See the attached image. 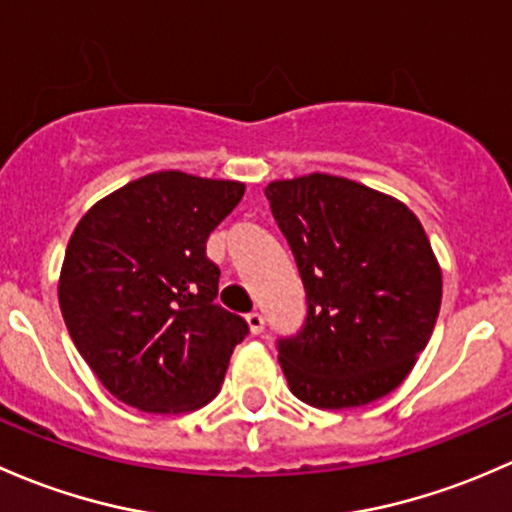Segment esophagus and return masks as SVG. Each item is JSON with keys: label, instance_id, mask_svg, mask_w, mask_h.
Here are the masks:
<instances>
[{"label": "esophagus", "instance_id": "esophagus-1", "mask_svg": "<svg viewBox=\"0 0 512 512\" xmlns=\"http://www.w3.org/2000/svg\"><path fill=\"white\" fill-rule=\"evenodd\" d=\"M246 323H249L251 333L261 335L263 333V325H266V320H263L261 313H249V315H246Z\"/></svg>", "mask_w": 512, "mask_h": 512}]
</instances>
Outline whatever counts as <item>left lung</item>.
<instances>
[{"label":"left lung","instance_id":"8db88e82","mask_svg":"<svg viewBox=\"0 0 512 512\" xmlns=\"http://www.w3.org/2000/svg\"><path fill=\"white\" fill-rule=\"evenodd\" d=\"M266 197L308 298L303 330L278 340L291 392L350 409L397 389L441 308V266L421 221L399 199L323 172L276 179Z\"/></svg>","mask_w":512,"mask_h":512}]
</instances>
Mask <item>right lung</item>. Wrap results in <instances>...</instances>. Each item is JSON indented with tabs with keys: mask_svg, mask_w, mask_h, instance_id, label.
<instances>
[{
	"mask_svg": "<svg viewBox=\"0 0 512 512\" xmlns=\"http://www.w3.org/2000/svg\"><path fill=\"white\" fill-rule=\"evenodd\" d=\"M244 182L152 172L93 204L68 241L59 305L73 345L115 399L182 414L219 394L241 315L214 303L207 239Z\"/></svg>",
	"mask_w": 512,
	"mask_h": 512,
	"instance_id": "obj_1",
	"label": "right lung"
}]
</instances>
